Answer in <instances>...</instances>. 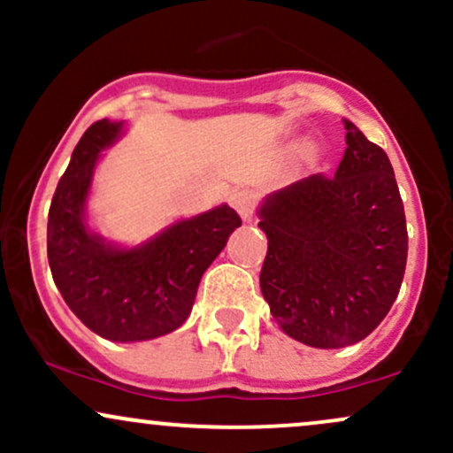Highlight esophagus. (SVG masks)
Instances as JSON below:
<instances>
[{
    "mask_svg": "<svg viewBox=\"0 0 453 453\" xmlns=\"http://www.w3.org/2000/svg\"><path fill=\"white\" fill-rule=\"evenodd\" d=\"M234 209L238 211L242 221H251L256 217V194L249 189H238L230 196Z\"/></svg>",
    "mask_w": 453,
    "mask_h": 453,
    "instance_id": "1",
    "label": "esophagus"
}]
</instances>
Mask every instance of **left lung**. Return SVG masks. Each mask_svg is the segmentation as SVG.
<instances>
[{
    "label": "left lung",
    "mask_w": 453,
    "mask_h": 453,
    "mask_svg": "<svg viewBox=\"0 0 453 453\" xmlns=\"http://www.w3.org/2000/svg\"><path fill=\"white\" fill-rule=\"evenodd\" d=\"M334 176L266 196L259 288L280 330L317 349L366 339L396 300L407 266L404 206L386 150L345 119Z\"/></svg>",
    "instance_id": "obj_1"
}]
</instances>
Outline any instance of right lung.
Returning a JSON list of instances; mask_svg holds the SVG:
<instances>
[{
  "label": "right lung",
  "instance_id": "add662e5",
  "mask_svg": "<svg viewBox=\"0 0 453 453\" xmlns=\"http://www.w3.org/2000/svg\"><path fill=\"white\" fill-rule=\"evenodd\" d=\"M121 134L123 121L108 119L82 134L50 202L46 251L72 313L102 339L134 342L185 324L202 274L242 221L221 204L176 221L132 249L93 232L85 217L93 173L102 150Z\"/></svg>",
  "mask_w": 453,
  "mask_h": 453
}]
</instances>
